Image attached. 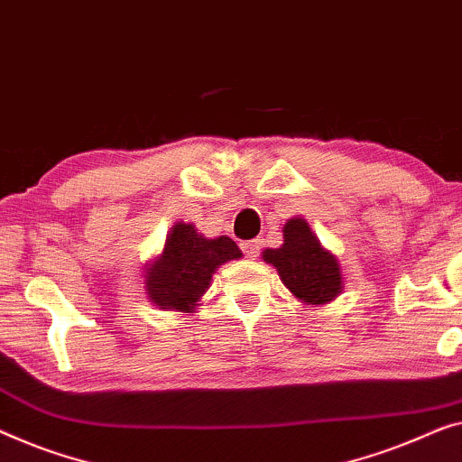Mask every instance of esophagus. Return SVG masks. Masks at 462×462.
Returning a JSON list of instances; mask_svg holds the SVG:
<instances>
[{
    "label": "esophagus",
    "instance_id": "obj_1",
    "mask_svg": "<svg viewBox=\"0 0 462 462\" xmlns=\"http://www.w3.org/2000/svg\"><path fill=\"white\" fill-rule=\"evenodd\" d=\"M242 250L245 254V258L256 260L258 254H260V242H258V239H252V242H244L242 244Z\"/></svg>",
    "mask_w": 462,
    "mask_h": 462
}]
</instances>
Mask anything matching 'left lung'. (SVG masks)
Wrapping results in <instances>:
<instances>
[{
  "label": "left lung",
  "instance_id": "left-lung-1",
  "mask_svg": "<svg viewBox=\"0 0 462 462\" xmlns=\"http://www.w3.org/2000/svg\"><path fill=\"white\" fill-rule=\"evenodd\" d=\"M266 264L275 266L281 283L306 306L329 304L344 290L342 264L336 254L320 245L309 220L293 217L283 225V244L263 252Z\"/></svg>",
  "mask_w": 462,
  "mask_h": 462
}]
</instances>
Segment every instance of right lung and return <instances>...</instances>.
<instances>
[{"label": "right lung", "mask_w": 462, "mask_h": 462, "mask_svg": "<svg viewBox=\"0 0 462 462\" xmlns=\"http://www.w3.org/2000/svg\"><path fill=\"white\" fill-rule=\"evenodd\" d=\"M242 256L231 237H204L196 225L179 220L158 256L145 264L143 291L160 310L196 312L218 266Z\"/></svg>", "instance_id": "1"}]
</instances>
